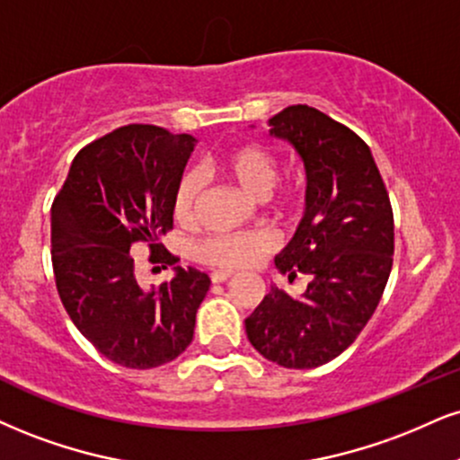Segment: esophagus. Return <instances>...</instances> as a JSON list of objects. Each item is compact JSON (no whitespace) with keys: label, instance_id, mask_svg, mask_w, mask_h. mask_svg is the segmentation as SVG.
<instances>
[{"label":"esophagus","instance_id":"obj_1","mask_svg":"<svg viewBox=\"0 0 460 460\" xmlns=\"http://www.w3.org/2000/svg\"><path fill=\"white\" fill-rule=\"evenodd\" d=\"M234 272H225V270H216V272H212V283L214 285H220V283H226V280L234 279Z\"/></svg>","mask_w":460,"mask_h":460}]
</instances>
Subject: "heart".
Masks as SVG:
<instances>
[{
    "label": "heart",
    "mask_w": 460,
    "mask_h": 460,
    "mask_svg": "<svg viewBox=\"0 0 460 460\" xmlns=\"http://www.w3.org/2000/svg\"><path fill=\"white\" fill-rule=\"evenodd\" d=\"M214 169L252 199L268 197L279 177V163L274 154L257 143H240V146L223 149L214 158ZM199 192H201V180L195 173L181 177L173 195V214L180 223L192 220ZM304 208H306V192L302 186L285 188L272 201L274 214L285 223L300 218ZM276 246H279L276 237L265 231L218 234L206 237L197 246V254L203 263L216 265L220 270H248L274 252Z\"/></svg>",
    "instance_id": "b5f03b06"
}]
</instances>
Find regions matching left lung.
<instances>
[{
    "instance_id": "8db88e82",
    "label": "left lung",
    "mask_w": 460,
    "mask_h": 460,
    "mask_svg": "<svg viewBox=\"0 0 460 460\" xmlns=\"http://www.w3.org/2000/svg\"><path fill=\"white\" fill-rule=\"evenodd\" d=\"M306 169V212L276 268L311 276L302 297L272 287L246 319L251 345L285 368L341 356L377 311L394 257V214L373 154L351 128L308 104L270 119Z\"/></svg>"
}]
</instances>
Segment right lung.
I'll list each match as a JSON object with an SVG mask.
<instances>
[{"mask_svg":"<svg viewBox=\"0 0 460 460\" xmlns=\"http://www.w3.org/2000/svg\"><path fill=\"white\" fill-rule=\"evenodd\" d=\"M192 149L190 135L152 124L121 126L76 154L53 199L51 261L59 300L76 330L119 367L167 364L195 334L209 279L175 265L180 259L160 242L173 229V195ZM137 241L150 246V261L176 270L171 284L140 289L129 254Z\"/></svg>","mask_w":460,"mask_h":460,"instance_id":"add662e5","label":"right lung"}]
</instances>
